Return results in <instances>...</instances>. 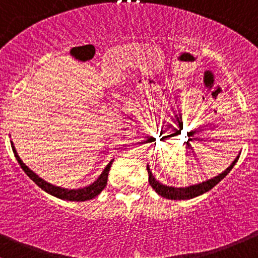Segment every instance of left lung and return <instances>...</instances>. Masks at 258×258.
<instances>
[{"label": "left lung", "mask_w": 258, "mask_h": 258, "mask_svg": "<svg viewBox=\"0 0 258 258\" xmlns=\"http://www.w3.org/2000/svg\"><path fill=\"white\" fill-rule=\"evenodd\" d=\"M238 160V156L235 159L232 164H231L228 168L225 170L222 174H220L219 176H215L214 179L208 180V181H204L201 184L198 185H192V186H188V187H171V186H165V185L160 184L159 181H156L155 177L153 176L151 174L150 169L148 166V174H149V184L151 185V187L156 191L160 196L165 199H170V200H188V199H192L196 198L199 195H203V194L208 192L209 190H211L215 185L219 184L222 179L231 171V169L235 166V164L237 163Z\"/></svg>", "instance_id": "left-lung-1"}]
</instances>
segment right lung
<instances>
[{
    "label": "right lung",
    "instance_id": "obj_1",
    "mask_svg": "<svg viewBox=\"0 0 258 258\" xmlns=\"http://www.w3.org/2000/svg\"><path fill=\"white\" fill-rule=\"evenodd\" d=\"M12 150H13V153H15V156H16V159H17L18 164H20L21 168L23 169V171H25L26 174L28 175V177H31V179L33 180V181L36 182V184L38 185L42 190H44L46 192L50 194V195L55 196V198L62 199V200H68V201H87V200H90V199H93V198H95V196L99 195V194L103 191V188L107 186L108 174H109L110 166L114 161V160H111L110 163L108 164L107 168L104 169V171L100 174V176L98 177V179L95 180L92 185H89V186L83 187V188H78V190H67V188H62V187L54 186V185H50L47 181H44L43 179H41L38 175L34 174L32 170L28 169L27 166L23 164V161L21 160L20 156H18L15 147H13V144H12Z\"/></svg>",
    "mask_w": 258,
    "mask_h": 258
}]
</instances>
